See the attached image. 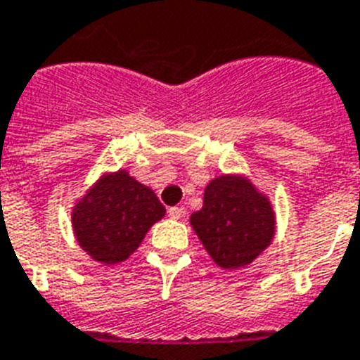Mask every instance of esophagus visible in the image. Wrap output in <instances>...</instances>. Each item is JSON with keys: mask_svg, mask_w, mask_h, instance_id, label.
I'll return each instance as SVG.
<instances>
[{"mask_svg": "<svg viewBox=\"0 0 360 360\" xmlns=\"http://www.w3.org/2000/svg\"><path fill=\"white\" fill-rule=\"evenodd\" d=\"M168 215L172 217V219H181V217L185 215V210L179 207V205H174V207H168Z\"/></svg>", "mask_w": 360, "mask_h": 360, "instance_id": "esophagus-1", "label": "esophagus"}]
</instances>
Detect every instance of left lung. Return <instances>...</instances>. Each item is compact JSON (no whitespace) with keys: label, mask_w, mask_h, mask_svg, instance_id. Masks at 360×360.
Here are the masks:
<instances>
[{"label":"left lung","mask_w":360,"mask_h":360,"mask_svg":"<svg viewBox=\"0 0 360 360\" xmlns=\"http://www.w3.org/2000/svg\"><path fill=\"white\" fill-rule=\"evenodd\" d=\"M192 229L221 268L253 262L274 238V211L245 179L223 175L205 186L202 210L192 213Z\"/></svg>","instance_id":"left-lung-1"}]
</instances>
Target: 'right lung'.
<instances>
[{"label":"right lung","instance_id":"add662e5","mask_svg":"<svg viewBox=\"0 0 360 360\" xmlns=\"http://www.w3.org/2000/svg\"><path fill=\"white\" fill-rule=\"evenodd\" d=\"M166 210L149 186L122 172L105 175L73 210V230L92 259L117 264L136 251Z\"/></svg>","mask_w":360,"mask_h":360}]
</instances>
